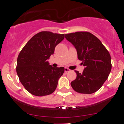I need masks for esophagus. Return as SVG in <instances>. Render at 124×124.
Returning a JSON list of instances; mask_svg holds the SVG:
<instances>
[{
	"mask_svg": "<svg viewBox=\"0 0 124 124\" xmlns=\"http://www.w3.org/2000/svg\"><path fill=\"white\" fill-rule=\"evenodd\" d=\"M70 70L69 69V68H67V67H65V71L66 72V73H67V72H69V71H70Z\"/></svg>",
	"mask_w": 124,
	"mask_h": 124,
	"instance_id": "34e87169",
	"label": "esophagus"
}]
</instances>
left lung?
Here are the masks:
<instances>
[{"label": "left lung", "instance_id": "obj_1", "mask_svg": "<svg viewBox=\"0 0 124 124\" xmlns=\"http://www.w3.org/2000/svg\"><path fill=\"white\" fill-rule=\"evenodd\" d=\"M76 49L78 57L85 67L82 73L75 71L77 77L71 82L74 91L91 94L101 88L111 70V56L101 40L91 33L79 31L65 34Z\"/></svg>", "mask_w": 124, "mask_h": 124}]
</instances>
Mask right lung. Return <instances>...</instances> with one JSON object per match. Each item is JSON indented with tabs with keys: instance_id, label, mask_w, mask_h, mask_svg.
<instances>
[{
	"instance_id": "obj_1",
	"label": "right lung",
	"mask_w": 124,
	"mask_h": 124,
	"mask_svg": "<svg viewBox=\"0 0 124 124\" xmlns=\"http://www.w3.org/2000/svg\"><path fill=\"white\" fill-rule=\"evenodd\" d=\"M64 38V34L41 31L30 39L19 53L17 74L21 84L33 95H48L56 90L65 68L53 67L47 60Z\"/></svg>"
}]
</instances>
